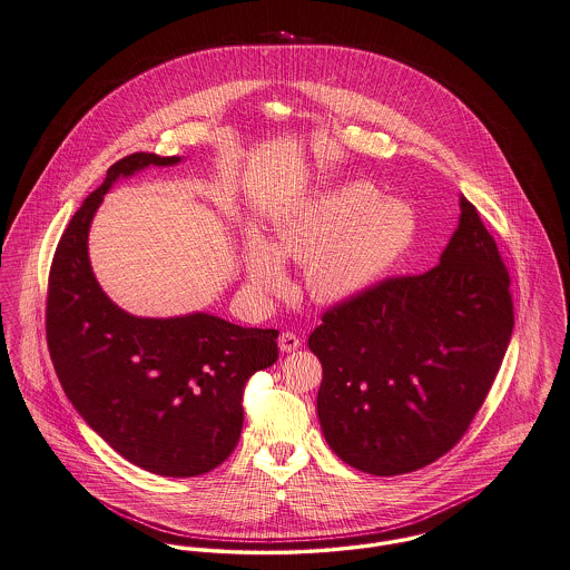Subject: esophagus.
Returning <instances> with one entry per match:
<instances>
[{"label": "esophagus", "mask_w": 570, "mask_h": 570, "mask_svg": "<svg viewBox=\"0 0 570 570\" xmlns=\"http://www.w3.org/2000/svg\"><path fill=\"white\" fill-rule=\"evenodd\" d=\"M301 346H303V340H301L296 333H289V331L281 333V337H278V348H281L283 353H292V351H298Z\"/></svg>", "instance_id": "obj_1"}]
</instances>
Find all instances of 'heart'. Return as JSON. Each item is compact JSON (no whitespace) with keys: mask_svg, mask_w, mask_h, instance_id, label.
Segmentation results:
<instances>
[{"mask_svg":"<svg viewBox=\"0 0 570 570\" xmlns=\"http://www.w3.org/2000/svg\"><path fill=\"white\" fill-rule=\"evenodd\" d=\"M415 213L401 198H385L363 180L322 191L285 213L269 246L246 253L248 285L261 294L287 287L283 261L305 265L311 296L337 305L374 287L412 246Z\"/></svg>","mask_w":570,"mask_h":570,"instance_id":"b5f03b06","label":"heart"}]
</instances>
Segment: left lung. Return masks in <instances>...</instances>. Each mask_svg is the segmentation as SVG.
Segmentation results:
<instances>
[{"instance_id":"left-lung-1","label":"left lung","mask_w":570,"mask_h":570,"mask_svg":"<svg viewBox=\"0 0 570 570\" xmlns=\"http://www.w3.org/2000/svg\"><path fill=\"white\" fill-rule=\"evenodd\" d=\"M460 208L435 267L381 281L326 311L309 335L324 440L367 474L414 472L449 453L505 357L510 274L476 208L464 196Z\"/></svg>"}]
</instances>
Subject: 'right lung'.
<instances>
[{
  "label": "right lung",
  "mask_w": 570,
  "mask_h": 570,
  "mask_svg": "<svg viewBox=\"0 0 570 570\" xmlns=\"http://www.w3.org/2000/svg\"><path fill=\"white\" fill-rule=\"evenodd\" d=\"M176 163L135 153L108 167L58 242L46 333L67 399L104 442L148 472L198 476L235 451L244 385L278 360V331L210 313L137 317L104 294L89 261V228L112 183Z\"/></svg>",
  "instance_id": "add662e5"
}]
</instances>
